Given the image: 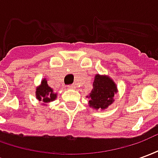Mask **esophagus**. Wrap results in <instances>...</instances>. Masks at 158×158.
<instances>
[{
  "label": "esophagus",
  "mask_w": 158,
  "mask_h": 158,
  "mask_svg": "<svg viewBox=\"0 0 158 158\" xmlns=\"http://www.w3.org/2000/svg\"><path fill=\"white\" fill-rule=\"evenodd\" d=\"M68 88L69 89H74L75 88V86H74V85H68Z\"/></svg>",
  "instance_id": "esophagus-1"
}]
</instances>
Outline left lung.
Wrapping results in <instances>:
<instances>
[{"label":"left lung","mask_w":158,"mask_h":158,"mask_svg":"<svg viewBox=\"0 0 158 158\" xmlns=\"http://www.w3.org/2000/svg\"><path fill=\"white\" fill-rule=\"evenodd\" d=\"M116 92V85L112 79L106 76L97 74L93 83L92 90L88 96L90 106L96 109H105L113 103Z\"/></svg>","instance_id":"left-lung-1"}]
</instances>
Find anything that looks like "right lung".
Segmentation results:
<instances>
[{"mask_svg": "<svg viewBox=\"0 0 158 158\" xmlns=\"http://www.w3.org/2000/svg\"><path fill=\"white\" fill-rule=\"evenodd\" d=\"M36 97L39 101H42L43 102L47 103L56 99V95L53 93V90L47 85V81L43 79L41 85L36 89Z\"/></svg>", "mask_w": 158, "mask_h": 158, "instance_id": "1", "label": "right lung"}]
</instances>
